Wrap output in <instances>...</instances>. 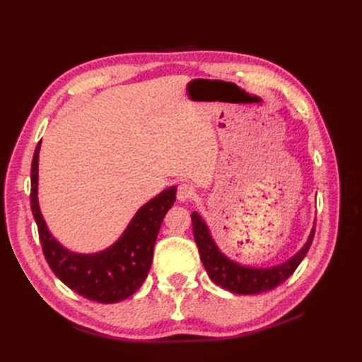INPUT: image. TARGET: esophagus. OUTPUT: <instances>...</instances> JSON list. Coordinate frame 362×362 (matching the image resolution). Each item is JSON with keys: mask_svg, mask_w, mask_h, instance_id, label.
Wrapping results in <instances>:
<instances>
[{"mask_svg": "<svg viewBox=\"0 0 362 362\" xmlns=\"http://www.w3.org/2000/svg\"><path fill=\"white\" fill-rule=\"evenodd\" d=\"M193 193H194V190H193L192 185L182 182V184H180V185H178V190H177V199H178L180 202H185V201L192 198Z\"/></svg>", "mask_w": 362, "mask_h": 362, "instance_id": "obj_1", "label": "esophagus"}]
</instances>
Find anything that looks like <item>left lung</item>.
<instances>
[{
	"instance_id": "1",
	"label": "left lung",
	"mask_w": 362,
	"mask_h": 362,
	"mask_svg": "<svg viewBox=\"0 0 362 362\" xmlns=\"http://www.w3.org/2000/svg\"><path fill=\"white\" fill-rule=\"evenodd\" d=\"M192 223L194 242L198 245L202 264L208 276L218 287L235 294H258L281 286L284 281H287V278L293 275V272L298 269L305 258L315 233L314 223L305 245L287 261L270 267H254L242 264V262L225 255L218 249L210 233V228L206 226L199 213H192Z\"/></svg>"
}]
</instances>
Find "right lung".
<instances>
[{"label": "right lung", "mask_w": 362, "mask_h": 362, "mask_svg": "<svg viewBox=\"0 0 362 362\" xmlns=\"http://www.w3.org/2000/svg\"><path fill=\"white\" fill-rule=\"evenodd\" d=\"M40 144L31 161L30 201L43 255L54 275L89 300L116 303L129 298L148 276L161 222L177 199V185L168 187L141 205L113 245L100 252L80 254L64 247L52 235L42 216L37 198Z\"/></svg>", "instance_id": "obj_1"}]
</instances>
